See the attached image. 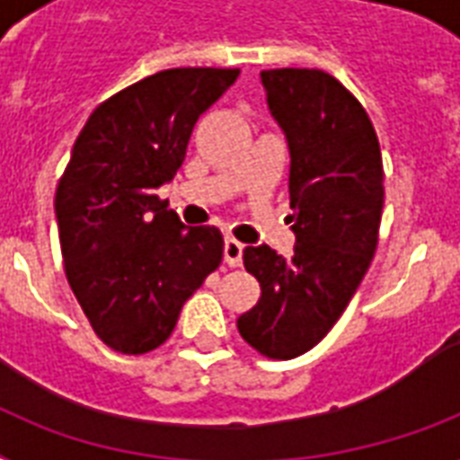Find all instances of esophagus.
<instances>
[{"instance_id":"esophagus-1","label":"esophagus","mask_w":460,"mask_h":460,"mask_svg":"<svg viewBox=\"0 0 460 460\" xmlns=\"http://www.w3.org/2000/svg\"><path fill=\"white\" fill-rule=\"evenodd\" d=\"M224 262L229 267H241L243 262V243L236 238H226L224 241Z\"/></svg>"}]
</instances>
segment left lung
<instances>
[{"label":"left lung","instance_id":"obj_1","mask_svg":"<svg viewBox=\"0 0 460 460\" xmlns=\"http://www.w3.org/2000/svg\"><path fill=\"white\" fill-rule=\"evenodd\" d=\"M260 81L291 157L296 245L291 258L265 243L245 248L262 294L238 332L262 356L288 360L327 336L360 287L377 251L385 176L377 133L334 75L272 68Z\"/></svg>","mask_w":460,"mask_h":460}]
</instances>
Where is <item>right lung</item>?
<instances>
[{"label": "right lung", "mask_w": 460, "mask_h": 460, "mask_svg": "<svg viewBox=\"0 0 460 460\" xmlns=\"http://www.w3.org/2000/svg\"><path fill=\"white\" fill-rule=\"evenodd\" d=\"M238 68H169L102 102L75 140L54 215L68 284L95 334L121 353L172 336L183 303L224 255L217 226H186L157 190L179 172L193 126Z\"/></svg>", "instance_id": "obj_1"}]
</instances>
